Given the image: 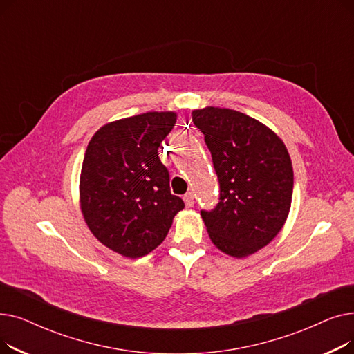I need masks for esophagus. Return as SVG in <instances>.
<instances>
[{"label": "esophagus", "mask_w": 354, "mask_h": 354, "mask_svg": "<svg viewBox=\"0 0 354 354\" xmlns=\"http://www.w3.org/2000/svg\"><path fill=\"white\" fill-rule=\"evenodd\" d=\"M183 201H185V205H187L188 208H191L194 205V194L192 192H188L183 195Z\"/></svg>", "instance_id": "34e87169"}]
</instances>
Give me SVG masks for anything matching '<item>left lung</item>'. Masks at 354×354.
I'll use <instances>...</instances> for the list:
<instances>
[{
	"mask_svg": "<svg viewBox=\"0 0 354 354\" xmlns=\"http://www.w3.org/2000/svg\"><path fill=\"white\" fill-rule=\"evenodd\" d=\"M219 180V202L202 209L209 238L222 252L244 258L266 247L288 216L294 175L283 140L241 111H192Z\"/></svg>",
	"mask_w": 354,
	"mask_h": 354,
	"instance_id": "obj_1",
	"label": "left lung"
}]
</instances>
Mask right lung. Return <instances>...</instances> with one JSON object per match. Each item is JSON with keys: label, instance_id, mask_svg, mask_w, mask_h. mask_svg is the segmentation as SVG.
Masks as SVG:
<instances>
[{"label": "right lung", "instance_id": "right-lung-1", "mask_svg": "<svg viewBox=\"0 0 354 354\" xmlns=\"http://www.w3.org/2000/svg\"><path fill=\"white\" fill-rule=\"evenodd\" d=\"M175 122L174 111L111 122L86 149L80 175L83 216L93 235L123 257L153 251L185 207L172 195L169 172L158 153Z\"/></svg>", "mask_w": 354, "mask_h": 354}]
</instances>
